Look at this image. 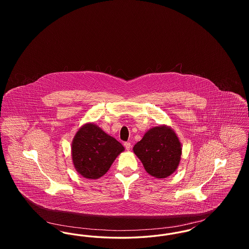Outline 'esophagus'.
I'll use <instances>...</instances> for the list:
<instances>
[{
    "label": "esophagus",
    "mask_w": 249,
    "mask_h": 249,
    "mask_svg": "<svg viewBox=\"0 0 249 249\" xmlns=\"http://www.w3.org/2000/svg\"><path fill=\"white\" fill-rule=\"evenodd\" d=\"M124 146H125V148L127 150H130V148H131V143L130 142H124Z\"/></svg>",
    "instance_id": "esophagus-1"
}]
</instances>
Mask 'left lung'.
Instances as JSON below:
<instances>
[{
  "mask_svg": "<svg viewBox=\"0 0 249 249\" xmlns=\"http://www.w3.org/2000/svg\"><path fill=\"white\" fill-rule=\"evenodd\" d=\"M133 152L145 171L156 178H166L175 173L180 163L182 145L171 127L160 125L147 130Z\"/></svg>",
  "mask_w": 249,
  "mask_h": 249,
  "instance_id": "obj_1",
  "label": "left lung"
}]
</instances>
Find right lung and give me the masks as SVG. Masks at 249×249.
Instances as JSON below:
<instances>
[{"mask_svg": "<svg viewBox=\"0 0 249 249\" xmlns=\"http://www.w3.org/2000/svg\"><path fill=\"white\" fill-rule=\"evenodd\" d=\"M124 146L94 123H86L71 142V160L76 172L87 179L105 176Z\"/></svg>", "mask_w": 249, "mask_h": 249, "instance_id": "obj_1", "label": "right lung"}]
</instances>
